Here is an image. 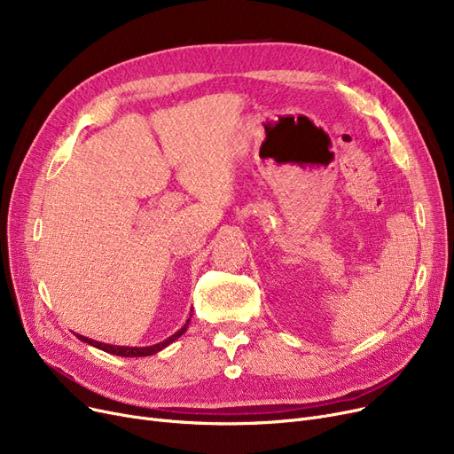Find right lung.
<instances>
[{
    "label": "right lung",
    "mask_w": 454,
    "mask_h": 454,
    "mask_svg": "<svg viewBox=\"0 0 454 454\" xmlns=\"http://www.w3.org/2000/svg\"><path fill=\"white\" fill-rule=\"evenodd\" d=\"M187 324H189V320L185 322V325H184L180 331H176V333H175V335H171L169 339L163 340V342H160V344L149 346V348H123V346H110V344L95 342V340L86 339V337H82V335H77V339H81L82 342H88V344H91V346H95V348H99V349H103V351H106V353H112V355H119V356H147V355H154L156 351H160V349H163L165 346H169L171 342H175V340L182 335V333H185Z\"/></svg>",
    "instance_id": "1"
}]
</instances>
